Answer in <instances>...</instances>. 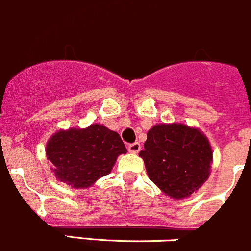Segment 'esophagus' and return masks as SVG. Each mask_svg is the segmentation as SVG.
<instances>
[{"label":"esophagus","instance_id":"34e87169","mask_svg":"<svg viewBox=\"0 0 251 251\" xmlns=\"http://www.w3.org/2000/svg\"><path fill=\"white\" fill-rule=\"evenodd\" d=\"M127 149H128V151L132 152V154H137V152L141 150V144H139L138 142H136V143L130 144V146L127 147Z\"/></svg>","mask_w":251,"mask_h":251}]
</instances>
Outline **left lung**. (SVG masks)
I'll return each mask as SVG.
<instances>
[{
    "label": "left lung",
    "mask_w": 251,
    "mask_h": 251,
    "mask_svg": "<svg viewBox=\"0 0 251 251\" xmlns=\"http://www.w3.org/2000/svg\"><path fill=\"white\" fill-rule=\"evenodd\" d=\"M139 156L150 180L167 196H191L209 178L213 152L199 128L184 124H159L148 131Z\"/></svg>",
    "instance_id": "1"
}]
</instances>
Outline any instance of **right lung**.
<instances>
[{
	"instance_id": "add662e5",
	"label": "right lung",
	"mask_w": 251,
	"mask_h": 251,
	"mask_svg": "<svg viewBox=\"0 0 251 251\" xmlns=\"http://www.w3.org/2000/svg\"><path fill=\"white\" fill-rule=\"evenodd\" d=\"M126 152L120 136L100 124L57 131L46 149L57 180L75 189L90 188L109 174L119 155Z\"/></svg>"
}]
</instances>
